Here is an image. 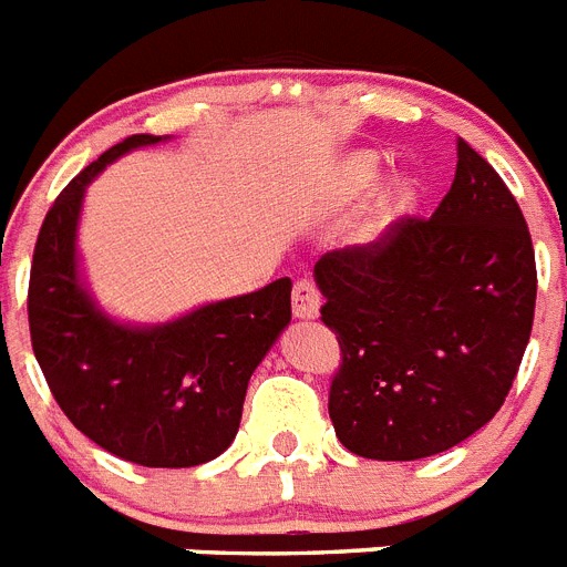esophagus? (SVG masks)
Returning a JSON list of instances; mask_svg holds the SVG:
<instances>
[{"label":"esophagus","instance_id":"esophagus-1","mask_svg":"<svg viewBox=\"0 0 567 567\" xmlns=\"http://www.w3.org/2000/svg\"><path fill=\"white\" fill-rule=\"evenodd\" d=\"M291 299L293 317H299V320H313L320 313V291H317V285L311 279H297Z\"/></svg>","mask_w":567,"mask_h":567}]
</instances>
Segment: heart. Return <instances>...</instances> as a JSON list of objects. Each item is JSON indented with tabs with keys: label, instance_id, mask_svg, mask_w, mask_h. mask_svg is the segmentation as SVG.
Returning <instances> with one entry per match:
<instances>
[{
	"label": "heart",
	"instance_id": "b5f03b06",
	"mask_svg": "<svg viewBox=\"0 0 567 567\" xmlns=\"http://www.w3.org/2000/svg\"><path fill=\"white\" fill-rule=\"evenodd\" d=\"M372 175H374V158H369V155H357V158H351L349 164L342 166V178H340L342 195L360 193V189L372 181ZM406 202H409L406 181L403 178L386 181L378 193V216L380 218L392 216V213L401 210Z\"/></svg>",
	"mask_w": 567,
	"mask_h": 567
}]
</instances>
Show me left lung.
<instances>
[{
  "label": "left lung",
  "instance_id": "obj_1",
  "mask_svg": "<svg viewBox=\"0 0 567 567\" xmlns=\"http://www.w3.org/2000/svg\"><path fill=\"white\" fill-rule=\"evenodd\" d=\"M342 363L328 415L340 444L417 461L478 432L502 409L536 308L527 221L498 173L458 141L455 181L432 218L313 265Z\"/></svg>",
  "mask_w": 567,
  "mask_h": 567
}]
</instances>
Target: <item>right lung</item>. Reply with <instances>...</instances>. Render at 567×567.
I'll use <instances>...</instances> for the list:
<instances>
[{
  "label": "right lung",
  "instance_id": "obj_1",
  "mask_svg": "<svg viewBox=\"0 0 567 567\" xmlns=\"http://www.w3.org/2000/svg\"><path fill=\"white\" fill-rule=\"evenodd\" d=\"M158 141L126 137L56 195L33 247L28 326L54 401L85 437L141 467H195L239 432L247 380L291 322V279L164 326H123L94 306L78 274L85 187L123 152Z\"/></svg>",
  "mask_w": 567,
  "mask_h": 567
}]
</instances>
